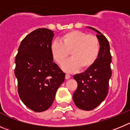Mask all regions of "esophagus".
<instances>
[{
    "label": "esophagus",
    "mask_w": 130,
    "mask_h": 130,
    "mask_svg": "<svg viewBox=\"0 0 130 130\" xmlns=\"http://www.w3.org/2000/svg\"><path fill=\"white\" fill-rule=\"evenodd\" d=\"M70 78H71V76H70V74H65V79H70Z\"/></svg>",
    "instance_id": "esophagus-1"
}]
</instances>
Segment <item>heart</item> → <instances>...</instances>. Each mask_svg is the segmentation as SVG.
<instances>
[{
  "label": "heart",
  "mask_w": 130,
  "mask_h": 130,
  "mask_svg": "<svg viewBox=\"0 0 130 130\" xmlns=\"http://www.w3.org/2000/svg\"><path fill=\"white\" fill-rule=\"evenodd\" d=\"M61 41H54L51 46L52 56L58 64H61L69 56L72 57L62 65L65 71L74 72L91 67L99 57L100 41L96 36L87 35L84 31L73 30L63 35Z\"/></svg>",
  "instance_id": "obj_1"
}]
</instances>
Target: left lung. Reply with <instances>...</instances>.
<instances>
[{"mask_svg": "<svg viewBox=\"0 0 130 130\" xmlns=\"http://www.w3.org/2000/svg\"><path fill=\"white\" fill-rule=\"evenodd\" d=\"M97 33L100 41L99 57L91 67L84 72L74 76L78 87L73 94V101L78 108L92 110L102 102L108 93L109 81L111 76V55L108 40L99 30L92 27Z\"/></svg>", "mask_w": 130, "mask_h": 130, "instance_id": "left-lung-1", "label": "left lung"}]
</instances>
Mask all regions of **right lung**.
<instances>
[{
	"label": "right lung",
	"mask_w": 130,
	"mask_h": 130,
	"mask_svg": "<svg viewBox=\"0 0 130 130\" xmlns=\"http://www.w3.org/2000/svg\"><path fill=\"white\" fill-rule=\"evenodd\" d=\"M54 34L47 28L31 31L22 41L15 57V75L24 104L36 112L52 106L65 74L53 62L51 46Z\"/></svg>",
	"instance_id": "right-lung-1"
}]
</instances>
